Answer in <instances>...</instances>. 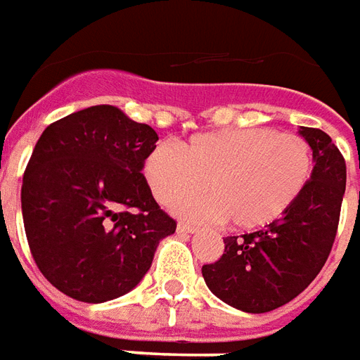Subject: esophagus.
<instances>
[{
    "label": "esophagus",
    "instance_id": "34e87169",
    "mask_svg": "<svg viewBox=\"0 0 360 360\" xmlns=\"http://www.w3.org/2000/svg\"><path fill=\"white\" fill-rule=\"evenodd\" d=\"M176 232L178 234H193V232H195V226H191L188 222H178Z\"/></svg>",
    "mask_w": 360,
    "mask_h": 360
}]
</instances>
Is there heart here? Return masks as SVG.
<instances>
[{
    "instance_id": "obj_1",
    "label": "heart",
    "mask_w": 360,
    "mask_h": 360,
    "mask_svg": "<svg viewBox=\"0 0 360 360\" xmlns=\"http://www.w3.org/2000/svg\"><path fill=\"white\" fill-rule=\"evenodd\" d=\"M143 176L162 205L193 219H224L255 230L284 217L313 176V151L297 134L270 128H226L198 134L180 148L159 143L143 161Z\"/></svg>"
}]
</instances>
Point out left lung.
Returning a JSON list of instances; mask_svg holds the SVG:
<instances>
[{"label":"left lung","instance_id":"8db88e82","mask_svg":"<svg viewBox=\"0 0 360 360\" xmlns=\"http://www.w3.org/2000/svg\"><path fill=\"white\" fill-rule=\"evenodd\" d=\"M299 134L313 149V176L284 217L259 232L224 238L217 263L203 264L207 288L243 313H269L290 303L313 282L334 245L343 193L345 161L319 128Z\"/></svg>","mask_w":360,"mask_h":360}]
</instances>
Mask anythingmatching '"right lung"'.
Instances as JSON below:
<instances>
[{
	"label": "right lung",
	"instance_id": "1",
	"mask_svg": "<svg viewBox=\"0 0 360 360\" xmlns=\"http://www.w3.org/2000/svg\"><path fill=\"white\" fill-rule=\"evenodd\" d=\"M159 136L119 107L94 105L49 124L22 176L26 240L47 282L84 303L124 295L176 222L141 174Z\"/></svg>",
	"mask_w": 360,
	"mask_h": 360
}]
</instances>
